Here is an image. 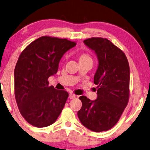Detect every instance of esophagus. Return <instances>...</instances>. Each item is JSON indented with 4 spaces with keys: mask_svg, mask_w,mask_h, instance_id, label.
I'll list each match as a JSON object with an SVG mask.
<instances>
[{
    "mask_svg": "<svg viewBox=\"0 0 150 150\" xmlns=\"http://www.w3.org/2000/svg\"><path fill=\"white\" fill-rule=\"evenodd\" d=\"M76 96V95L75 94H74V93H70V94H69V98H70V99H74Z\"/></svg>",
    "mask_w": 150,
    "mask_h": 150,
    "instance_id": "esophagus-1",
    "label": "esophagus"
}]
</instances>
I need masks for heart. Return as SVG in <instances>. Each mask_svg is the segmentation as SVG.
<instances>
[{
    "label": "heart",
    "mask_w": 150,
    "mask_h": 150,
    "mask_svg": "<svg viewBox=\"0 0 150 150\" xmlns=\"http://www.w3.org/2000/svg\"><path fill=\"white\" fill-rule=\"evenodd\" d=\"M87 59H91V57L86 54H81L80 55L79 57V61H84V60H87Z\"/></svg>",
    "instance_id": "1"
}]
</instances>
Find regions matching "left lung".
Returning a JSON list of instances; mask_svg holds the SVG:
<instances>
[{"label":"left lung","instance_id":"8db88e82","mask_svg":"<svg viewBox=\"0 0 150 150\" xmlns=\"http://www.w3.org/2000/svg\"><path fill=\"white\" fill-rule=\"evenodd\" d=\"M84 43L98 59L94 76V83L98 88L95 100L79 97L82 108L78 117L91 131H105L118 122L129 101V62L125 54L108 39L91 38L84 40Z\"/></svg>","mask_w":150,"mask_h":150}]
</instances>
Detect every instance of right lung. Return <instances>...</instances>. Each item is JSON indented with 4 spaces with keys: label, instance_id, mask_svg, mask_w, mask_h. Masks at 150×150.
<instances>
[{
    "label": "right lung",
    "instance_id": "obj_1",
    "mask_svg": "<svg viewBox=\"0 0 150 150\" xmlns=\"http://www.w3.org/2000/svg\"><path fill=\"white\" fill-rule=\"evenodd\" d=\"M67 39L42 36L25 47L14 71L15 96L21 116L36 127L57 120L68 97L66 91L49 86L64 53L76 46Z\"/></svg>",
    "mask_w": 150,
    "mask_h": 150
}]
</instances>
